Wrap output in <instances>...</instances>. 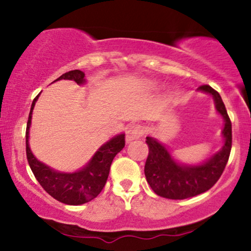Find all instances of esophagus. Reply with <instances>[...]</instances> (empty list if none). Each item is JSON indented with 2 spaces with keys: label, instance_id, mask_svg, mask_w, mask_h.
Here are the masks:
<instances>
[{
  "label": "esophagus",
  "instance_id": "1",
  "mask_svg": "<svg viewBox=\"0 0 251 251\" xmlns=\"http://www.w3.org/2000/svg\"><path fill=\"white\" fill-rule=\"evenodd\" d=\"M144 133L142 125H131L126 128V143H131L132 140L139 139Z\"/></svg>",
  "mask_w": 251,
  "mask_h": 251
}]
</instances>
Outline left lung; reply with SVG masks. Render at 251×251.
Wrapping results in <instances>:
<instances>
[{"label": "left lung", "instance_id": "8db88e82", "mask_svg": "<svg viewBox=\"0 0 251 251\" xmlns=\"http://www.w3.org/2000/svg\"><path fill=\"white\" fill-rule=\"evenodd\" d=\"M198 92L212 97L216 112L223 118V145L216 153L196 164L180 163L172 155L165 144L148 135L149 155L145 163V177L154 194L169 200H185L208 191L223 174L231 151V123L218 92L208 85L201 86Z\"/></svg>", "mask_w": 251, "mask_h": 251}]
</instances>
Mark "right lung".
Here are the masks:
<instances>
[{"mask_svg":"<svg viewBox=\"0 0 251 251\" xmlns=\"http://www.w3.org/2000/svg\"><path fill=\"white\" fill-rule=\"evenodd\" d=\"M59 80H72L80 86L87 82V80L85 79V73L79 70L62 74L55 81H59ZM40 94L31 103L27 131H25V151H27L28 163L40 185L51 197L68 205H81L94 200L101 192L108 178L109 168L114 157L125 146V133L123 132V133L116 134L108 142L102 144L97 150L96 153L92 155L91 159L76 171L65 172L50 168V165L37 159L29 145L31 116H33V109L35 107Z\"/></svg>","mask_w":251,"mask_h":251,"instance_id":"1","label":"right lung"}]
</instances>
